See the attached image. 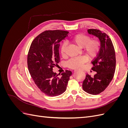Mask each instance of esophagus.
Here are the masks:
<instances>
[{"label":"esophagus","mask_w":128,"mask_h":128,"mask_svg":"<svg viewBox=\"0 0 128 128\" xmlns=\"http://www.w3.org/2000/svg\"><path fill=\"white\" fill-rule=\"evenodd\" d=\"M77 70H77V69H76V70H74V72H76V71H77Z\"/></svg>","instance_id":"obj_1"}]
</instances>
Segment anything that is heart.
I'll list each match as a JSON object with an SVG mask.
<instances>
[{"label": "heart", "instance_id": "heart-1", "mask_svg": "<svg viewBox=\"0 0 128 128\" xmlns=\"http://www.w3.org/2000/svg\"><path fill=\"white\" fill-rule=\"evenodd\" d=\"M72 40L80 48H83L84 52L90 58L94 57L98 53L99 50V42L96 40H91V38L83 34H76L72 38ZM67 45L66 42H64L61 46V53L62 56L66 55V49ZM88 58L81 56L72 58L68 62L69 67L72 69L81 68L86 62Z\"/></svg>", "mask_w": 128, "mask_h": 128}]
</instances>
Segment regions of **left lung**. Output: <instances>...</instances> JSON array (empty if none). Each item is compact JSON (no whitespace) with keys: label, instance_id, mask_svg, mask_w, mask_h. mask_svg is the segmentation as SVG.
Returning a JSON list of instances; mask_svg holds the SVG:
<instances>
[{"label":"left lung","instance_id":"8db88e82","mask_svg":"<svg viewBox=\"0 0 128 128\" xmlns=\"http://www.w3.org/2000/svg\"><path fill=\"white\" fill-rule=\"evenodd\" d=\"M89 34L99 38L100 48L97 56L91 63L92 70L96 72L94 76L86 74L82 87L84 91L91 94H98L109 86L115 71L116 57L113 43L107 34L97 29H88Z\"/></svg>","mask_w":128,"mask_h":128}]
</instances>
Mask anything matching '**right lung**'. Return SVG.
Segmentation results:
<instances>
[{
  "label": "right lung",
  "mask_w": 128,
  "mask_h": 128,
  "mask_svg": "<svg viewBox=\"0 0 128 128\" xmlns=\"http://www.w3.org/2000/svg\"><path fill=\"white\" fill-rule=\"evenodd\" d=\"M64 30H46L37 36L30 45L27 64L31 76L40 90L50 96H59L66 90L71 71L59 77L53 68L60 60L59 42L67 36Z\"/></svg>",
  "instance_id": "1"
}]
</instances>
